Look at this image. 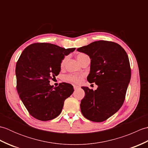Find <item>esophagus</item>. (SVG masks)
Instances as JSON below:
<instances>
[{
  "instance_id": "esophagus-1",
  "label": "esophagus",
  "mask_w": 148,
  "mask_h": 148,
  "mask_svg": "<svg viewBox=\"0 0 148 148\" xmlns=\"http://www.w3.org/2000/svg\"><path fill=\"white\" fill-rule=\"evenodd\" d=\"M78 88H79V86H78L74 85V90H77V89H78Z\"/></svg>"
}]
</instances>
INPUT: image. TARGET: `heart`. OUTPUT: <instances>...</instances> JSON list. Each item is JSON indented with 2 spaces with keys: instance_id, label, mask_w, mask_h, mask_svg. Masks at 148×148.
Returning <instances> with one entry per match:
<instances>
[{
  "instance_id": "b5f03b06",
  "label": "heart",
  "mask_w": 148,
  "mask_h": 148,
  "mask_svg": "<svg viewBox=\"0 0 148 148\" xmlns=\"http://www.w3.org/2000/svg\"><path fill=\"white\" fill-rule=\"evenodd\" d=\"M86 56H88L85 54H84V53H79V54H78L77 55V60H78V62H80L83 58L86 57ZM66 60H67V58L65 57L62 62V64H61L62 66H63L65 64ZM81 79H82V77L81 76H78V75H69V76H67L65 77L66 81H71V82L74 83H79L81 81Z\"/></svg>"
}]
</instances>
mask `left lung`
<instances>
[{
  "instance_id": "1",
  "label": "left lung",
  "mask_w": 148,
  "mask_h": 148,
  "mask_svg": "<svg viewBox=\"0 0 148 148\" xmlns=\"http://www.w3.org/2000/svg\"><path fill=\"white\" fill-rule=\"evenodd\" d=\"M91 59L88 82L95 83V90L82 86L85 93L80 108L86 119L102 122L111 117L124 102L131 78L129 59L118 44L98 40L77 49Z\"/></svg>"
}]
</instances>
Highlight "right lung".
<instances>
[{
  "label": "right lung",
  "mask_w": 148,
  "mask_h": 148,
  "mask_svg": "<svg viewBox=\"0 0 148 148\" xmlns=\"http://www.w3.org/2000/svg\"><path fill=\"white\" fill-rule=\"evenodd\" d=\"M76 49L49 43H35L23 50L16 65L18 93L33 117L48 121L60 114L64 101L74 92L71 84L57 87L49 80L58 75L65 56Z\"/></svg>",
  "instance_id": "1"
}]
</instances>
